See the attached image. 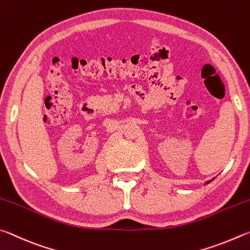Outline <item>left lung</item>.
Instances as JSON below:
<instances>
[{"label":"left lung","mask_w":250,"mask_h":250,"mask_svg":"<svg viewBox=\"0 0 250 250\" xmlns=\"http://www.w3.org/2000/svg\"><path fill=\"white\" fill-rule=\"evenodd\" d=\"M208 182H209V181H208ZM208 183H207V185H208Z\"/></svg>","instance_id":"left-lung-1"}]
</instances>
